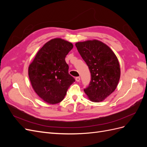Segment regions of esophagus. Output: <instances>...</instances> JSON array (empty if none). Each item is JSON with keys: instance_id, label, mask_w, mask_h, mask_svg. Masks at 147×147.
I'll return each instance as SVG.
<instances>
[{"instance_id": "obj_1", "label": "esophagus", "mask_w": 147, "mask_h": 147, "mask_svg": "<svg viewBox=\"0 0 147 147\" xmlns=\"http://www.w3.org/2000/svg\"><path fill=\"white\" fill-rule=\"evenodd\" d=\"M75 80H76L77 82H78L80 81V78L79 77H77L75 78Z\"/></svg>"}]
</instances>
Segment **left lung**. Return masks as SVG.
I'll list each match as a JSON object with an SVG mask.
<instances>
[{
  "label": "left lung",
  "mask_w": 147,
  "mask_h": 147,
  "mask_svg": "<svg viewBox=\"0 0 147 147\" xmlns=\"http://www.w3.org/2000/svg\"><path fill=\"white\" fill-rule=\"evenodd\" d=\"M90 70L91 80L84 91L94 102L104 100L115 90L121 70L117 56L108 45L97 40L75 43Z\"/></svg>",
  "instance_id": "obj_1"
}]
</instances>
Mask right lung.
<instances>
[{"label": "right lung", "instance_id": "obj_1", "mask_svg": "<svg viewBox=\"0 0 147 147\" xmlns=\"http://www.w3.org/2000/svg\"><path fill=\"white\" fill-rule=\"evenodd\" d=\"M73 47L72 43L64 39L53 38L40 49L29 65L33 90L47 104L59 103L75 82L69 74V65L65 61Z\"/></svg>", "mask_w": 147, "mask_h": 147}]
</instances>
